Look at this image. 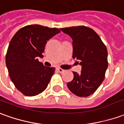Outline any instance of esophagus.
I'll return each mask as SVG.
<instances>
[{
  "label": "esophagus",
  "instance_id": "obj_1",
  "mask_svg": "<svg viewBox=\"0 0 124 124\" xmlns=\"http://www.w3.org/2000/svg\"><path fill=\"white\" fill-rule=\"evenodd\" d=\"M58 70L60 73H64L65 71V70H63L61 68H58Z\"/></svg>",
  "mask_w": 124,
  "mask_h": 124
}]
</instances>
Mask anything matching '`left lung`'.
<instances>
[{
    "label": "left lung",
    "mask_w": 124,
    "mask_h": 124,
    "mask_svg": "<svg viewBox=\"0 0 124 124\" xmlns=\"http://www.w3.org/2000/svg\"><path fill=\"white\" fill-rule=\"evenodd\" d=\"M73 39V58L81 66V73L73 72L67 83L70 91L80 97L94 94L103 81L108 67L107 49L98 34L84 26L60 28Z\"/></svg>",
    "instance_id": "left-lung-1"
}]
</instances>
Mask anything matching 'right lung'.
Wrapping results in <instances>:
<instances>
[{"mask_svg": "<svg viewBox=\"0 0 124 124\" xmlns=\"http://www.w3.org/2000/svg\"><path fill=\"white\" fill-rule=\"evenodd\" d=\"M60 32L56 28L34 24L23 27L11 39L6 65L13 83L23 95L36 96L47 88L55 68L45 66L38 58L43 57L47 41Z\"/></svg>", "mask_w": 124, "mask_h": 124, "instance_id": "add662e5", "label": "right lung"}]
</instances>
